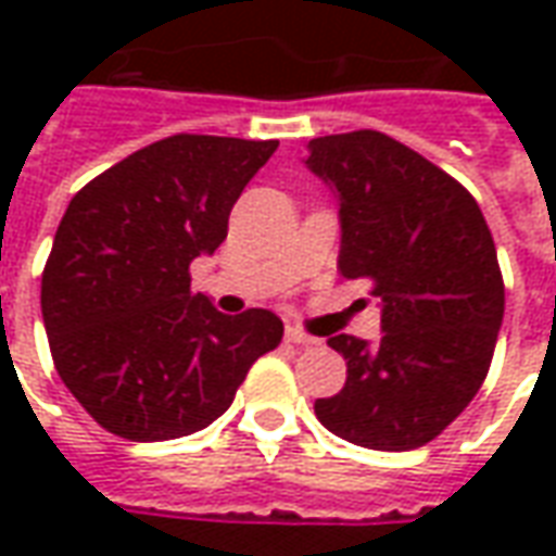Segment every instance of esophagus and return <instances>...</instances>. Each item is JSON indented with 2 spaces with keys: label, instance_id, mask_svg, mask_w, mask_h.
<instances>
[{
  "label": "esophagus",
  "instance_id": "obj_1",
  "mask_svg": "<svg viewBox=\"0 0 556 556\" xmlns=\"http://www.w3.org/2000/svg\"><path fill=\"white\" fill-rule=\"evenodd\" d=\"M286 339H289L291 345H301V349H313V345H318V339L309 337V333H303L301 327H286Z\"/></svg>",
  "mask_w": 556,
  "mask_h": 556
}]
</instances>
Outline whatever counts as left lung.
Masks as SVG:
<instances>
[{
	"instance_id": "obj_1",
	"label": "left lung",
	"mask_w": 556,
	"mask_h": 556,
	"mask_svg": "<svg viewBox=\"0 0 556 556\" xmlns=\"http://www.w3.org/2000/svg\"><path fill=\"white\" fill-rule=\"evenodd\" d=\"M306 169L339 205V270L369 277L381 339L327 345L349 363L315 417L337 438L402 453L438 438L489 372L503 321L497 250L462 184L378 130L309 139Z\"/></svg>"
}]
</instances>
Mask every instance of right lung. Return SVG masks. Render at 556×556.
<instances>
[{
  "instance_id": "right-lung-1",
  "label": "right lung",
  "mask_w": 556,
  "mask_h": 556,
  "mask_svg": "<svg viewBox=\"0 0 556 556\" xmlns=\"http://www.w3.org/2000/svg\"><path fill=\"white\" fill-rule=\"evenodd\" d=\"M277 139L178 137L139 148L79 190L55 231L41 313L59 378L127 441L211 426L282 339L270 309L223 315L190 262L229 235L231 205Z\"/></svg>"
}]
</instances>
